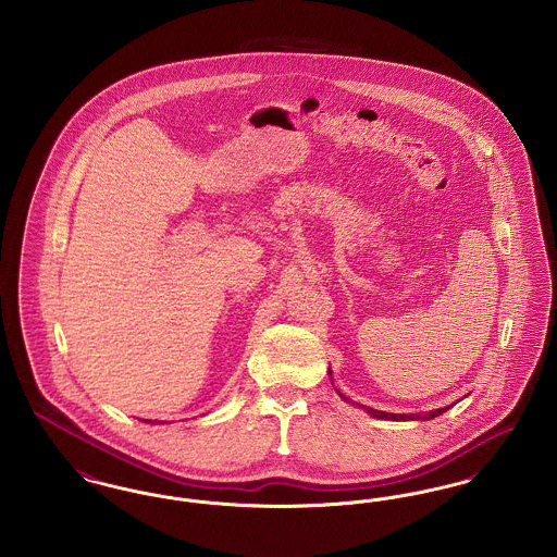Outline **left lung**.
<instances>
[{
    "instance_id": "1",
    "label": "left lung",
    "mask_w": 557,
    "mask_h": 557,
    "mask_svg": "<svg viewBox=\"0 0 557 557\" xmlns=\"http://www.w3.org/2000/svg\"><path fill=\"white\" fill-rule=\"evenodd\" d=\"M449 407H445V409H436V411H430L428 416H405V413H386V411H377V409H371V407H366V411L373 416V418H380V420H432V418H436V416H441V413H445Z\"/></svg>"
}]
</instances>
